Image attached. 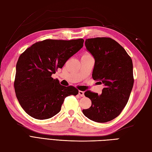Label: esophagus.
<instances>
[{"label":"esophagus","instance_id":"34e87169","mask_svg":"<svg viewBox=\"0 0 152 152\" xmlns=\"http://www.w3.org/2000/svg\"><path fill=\"white\" fill-rule=\"evenodd\" d=\"M78 94L81 96H84V92L82 91H79Z\"/></svg>","mask_w":152,"mask_h":152}]
</instances>
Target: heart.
I'll return each mask as SVG.
<instances>
[{"instance_id": "heart-1", "label": "heart", "mask_w": 152, "mask_h": 152, "mask_svg": "<svg viewBox=\"0 0 152 152\" xmlns=\"http://www.w3.org/2000/svg\"><path fill=\"white\" fill-rule=\"evenodd\" d=\"M83 56H90V55L89 54H88V53H86V54H84V55H83ZM82 56V57H83Z\"/></svg>"}]
</instances>
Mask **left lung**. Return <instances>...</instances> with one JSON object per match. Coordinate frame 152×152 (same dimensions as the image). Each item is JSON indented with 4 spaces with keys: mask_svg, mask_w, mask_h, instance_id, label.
<instances>
[{
    "mask_svg": "<svg viewBox=\"0 0 152 152\" xmlns=\"http://www.w3.org/2000/svg\"><path fill=\"white\" fill-rule=\"evenodd\" d=\"M85 45L95 59L93 78L104 88L100 95L85 92L91 106L82 112L93 121L108 122L120 114L129 99L134 83L133 61L124 48L110 38H89Z\"/></svg>",
    "mask_w": 152,
    "mask_h": 152,
    "instance_id": "1",
    "label": "left lung"
}]
</instances>
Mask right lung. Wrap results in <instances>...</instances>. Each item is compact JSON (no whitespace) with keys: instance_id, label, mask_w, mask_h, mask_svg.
Segmentation results:
<instances>
[{"instance_id":"obj_1","label":"right lung","mask_w":152,"mask_h":152,"mask_svg":"<svg viewBox=\"0 0 152 152\" xmlns=\"http://www.w3.org/2000/svg\"><path fill=\"white\" fill-rule=\"evenodd\" d=\"M83 39L45 40L32 45L19 56L14 88L22 108L37 119L52 118L67 96L76 95L74 87L61 86L51 75L81 49Z\"/></svg>"}]
</instances>
